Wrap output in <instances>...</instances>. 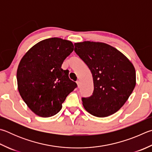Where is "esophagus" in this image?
<instances>
[{
	"label": "esophagus",
	"instance_id": "esophagus-1",
	"mask_svg": "<svg viewBox=\"0 0 152 152\" xmlns=\"http://www.w3.org/2000/svg\"><path fill=\"white\" fill-rule=\"evenodd\" d=\"M76 83H77V85H78V87L80 88V82L79 80H78L76 82Z\"/></svg>",
	"mask_w": 152,
	"mask_h": 152
}]
</instances>
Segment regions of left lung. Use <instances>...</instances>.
I'll use <instances>...</instances> for the list:
<instances>
[{
    "label": "left lung",
    "instance_id": "left-lung-1",
    "mask_svg": "<svg viewBox=\"0 0 152 152\" xmlns=\"http://www.w3.org/2000/svg\"><path fill=\"white\" fill-rule=\"evenodd\" d=\"M75 51L92 74V95L82 98L84 108L96 117L118 112L133 92L136 70L132 62L112 46L84 41L74 44Z\"/></svg>",
    "mask_w": 152,
    "mask_h": 152
}]
</instances>
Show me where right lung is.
<instances>
[{
    "label": "right lung",
    "mask_w": 152,
    "mask_h": 152,
    "mask_svg": "<svg viewBox=\"0 0 152 152\" xmlns=\"http://www.w3.org/2000/svg\"><path fill=\"white\" fill-rule=\"evenodd\" d=\"M74 50L72 42L59 38L40 41L30 48L19 63L16 78L22 98L40 117L56 114L66 98L77 87L61 68Z\"/></svg>",
    "instance_id": "right-lung-1"
}]
</instances>
